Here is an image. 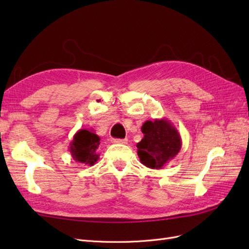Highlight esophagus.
<instances>
[{
	"mask_svg": "<svg viewBox=\"0 0 249 249\" xmlns=\"http://www.w3.org/2000/svg\"><path fill=\"white\" fill-rule=\"evenodd\" d=\"M113 143H119V144H126L127 139H112Z\"/></svg>",
	"mask_w": 249,
	"mask_h": 249,
	"instance_id": "obj_1",
	"label": "esophagus"
}]
</instances>
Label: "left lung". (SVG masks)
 I'll return each instance as SVG.
<instances>
[{
  "mask_svg": "<svg viewBox=\"0 0 249 249\" xmlns=\"http://www.w3.org/2000/svg\"><path fill=\"white\" fill-rule=\"evenodd\" d=\"M141 131L143 138L136 145L137 154L140 162L148 168H163L182 147L180 135L167 118L146 120Z\"/></svg>",
  "mask_w": 249,
  "mask_h": 249,
  "instance_id": "1",
  "label": "left lung"
}]
</instances>
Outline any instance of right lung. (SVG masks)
I'll return each mask as SVG.
<instances>
[{
  "instance_id": "add662e5",
  "label": "right lung",
  "mask_w": 249,
  "mask_h": 249,
  "mask_svg": "<svg viewBox=\"0 0 249 249\" xmlns=\"http://www.w3.org/2000/svg\"><path fill=\"white\" fill-rule=\"evenodd\" d=\"M100 140L101 138L93 130H79L73 135V139L71 141L69 147L72 159L78 163L92 166L100 158V154L97 153Z\"/></svg>"
}]
</instances>
